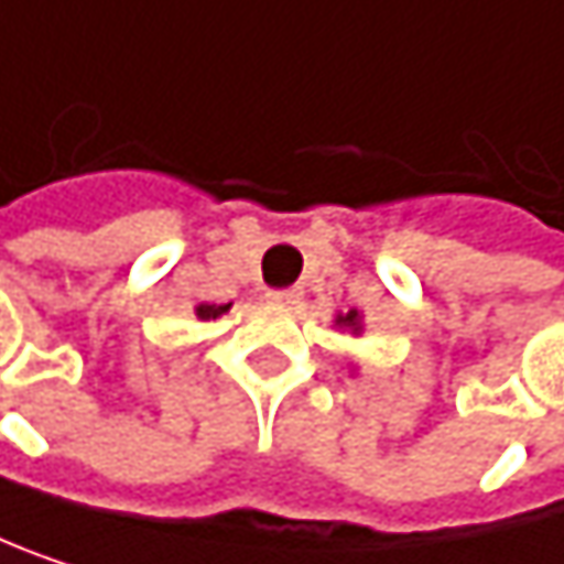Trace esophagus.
<instances>
[{"mask_svg": "<svg viewBox=\"0 0 564 564\" xmlns=\"http://www.w3.org/2000/svg\"><path fill=\"white\" fill-rule=\"evenodd\" d=\"M299 295H302L299 289H272V292H269V302H272V305H295Z\"/></svg>", "mask_w": 564, "mask_h": 564, "instance_id": "esophagus-1", "label": "esophagus"}]
</instances>
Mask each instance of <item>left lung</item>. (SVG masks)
<instances>
[{
    "label": "left lung",
    "instance_id": "8db88e82",
    "mask_svg": "<svg viewBox=\"0 0 564 564\" xmlns=\"http://www.w3.org/2000/svg\"><path fill=\"white\" fill-rule=\"evenodd\" d=\"M335 325H338V328H348V332H355V335H358V332H361V315H358V312L338 315V318H335Z\"/></svg>",
    "mask_w": 564,
    "mask_h": 564
}]
</instances>
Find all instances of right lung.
<instances>
[{"label": "right lung", "mask_w": 564, "mask_h": 564, "mask_svg": "<svg viewBox=\"0 0 564 564\" xmlns=\"http://www.w3.org/2000/svg\"><path fill=\"white\" fill-rule=\"evenodd\" d=\"M223 312H229V305H196V318H203V322L219 318Z\"/></svg>", "instance_id": "obj_1"}]
</instances>
